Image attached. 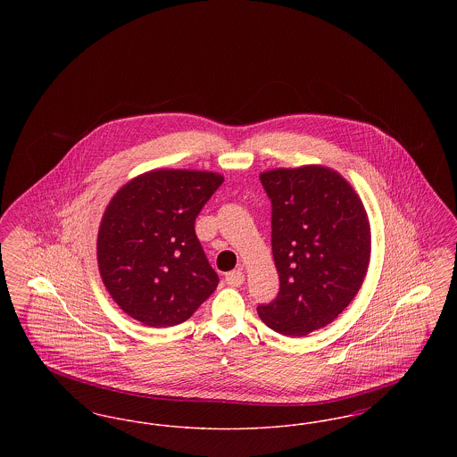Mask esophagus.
Segmentation results:
<instances>
[{"mask_svg": "<svg viewBox=\"0 0 457 457\" xmlns=\"http://www.w3.org/2000/svg\"><path fill=\"white\" fill-rule=\"evenodd\" d=\"M224 279H226V284L228 286H231V287H239L243 281H245V276H243V272L241 270H231V272H228L226 276H224Z\"/></svg>", "mask_w": 457, "mask_h": 457, "instance_id": "obj_1", "label": "esophagus"}]
</instances>
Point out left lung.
Segmentation results:
<instances>
[{
	"label": "left lung",
	"mask_w": 457,
	"mask_h": 457,
	"mask_svg": "<svg viewBox=\"0 0 457 457\" xmlns=\"http://www.w3.org/2000/svg\"><path fill=\"white\" fill-rule=\"evenodd\" d=\"M272 204V255L279 293L259 304L262 322L302 337L330 324L367 276L370 226L348 181L324 166L261 174Z\"/></svg>",
	"instance_id": "1"
}]
</instances>
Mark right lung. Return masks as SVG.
I'll use <instances>...</instances> for the list:
<instances>
[{"instance_id":"right-lung-1","label":"right lung","mask_w":457,"mask_h":457,"mask_svg":"<svg viewBox=\"0 0 457 457\" xmlns=\"http://www.w3.org/2000/svg\"><path fill=\"white\" fill-rule=\"evenodd\" d=\"M220 174L157 170L129 181L109 202L97 262L111 298L149 327L178 326L218 287L195 235V219Z\"/></svg>"}]
</instances>
